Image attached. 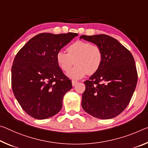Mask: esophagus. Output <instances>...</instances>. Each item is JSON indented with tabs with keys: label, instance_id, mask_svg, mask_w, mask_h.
Segmentation results:
<instances>
[{
	"label": "esophagus",
	"instance_id": "esophagus-1",
	"mask_svg": "<svg viewBox=\"0 0 148 148\" xmlns=\"http://www.w3.org/2000/svg\"><path fill=\"white\" fill-rule=\"evenodd\" d=\"M77 84H78V82H77V81H76V80H72V86H76Z\"/></svg>",
	"mask_w": 148,
	"mask_h": 148
}]
</instances>
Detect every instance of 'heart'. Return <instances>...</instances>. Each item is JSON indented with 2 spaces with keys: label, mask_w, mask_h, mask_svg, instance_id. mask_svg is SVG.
<instances>
[{
  "label": "heart",
  "mask_w": 148,
  "mask_h": 148,
  "mask_svg": "<svg viewBox=\"0 0 148 148\" xmlns=\"http://www.w3.org/2000/svg\"><path fill=\"white\" fill-rule=\"evenodd\" d=\"M67 51L68 53L58 51L56 55V60L60 69L64 72L69 70L74 63L76 64L67 73L70 78L78 79L87 74H94L101 65V50L98 46L89 42L77 41L68 47Z\"/></svg>",
  "instance_id": "heart-1"
}]
</instances>
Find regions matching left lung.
Returning a JSON list of instances; mask_svg holds the SVG:
<instances>
[{
  "label": "left lung",
  "mask_w": 148,
  "mask_h": 148,
  "mask_svg": "<svg viewBox=\"0 0 148 148\" xmlns=\"http://www.w3.org/2000/svg\"><path fill=\"white\" fill-rule=\"evenodd\" d=\"M79 38L94 43L103 53L99 70L84 82L82 107L95 118H114L128 106L136 86L138 74L133 56L107 35H83Z\"/></svg>",
  "instance_id": "left-lung-1"
}]
</instances>
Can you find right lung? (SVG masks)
Here are the masks:
<instances>
[{"label": "right lung", "instance_id": "1", "mask_svg": "<svg viewBox=\"0 0 148 148\" xmlns=\"http://www.w3.org/2000/svg\"><path fill=\"white\" fill-rule=\"evenodd\" d=\"M76 33H42L28 41L16 55L12 66V88L23 111L36 119H45L62 109L72 82L58 66L56 55L78 36Z\"/></svg>", "mask_w": 148, "mask_h": 148}]
</instances>
